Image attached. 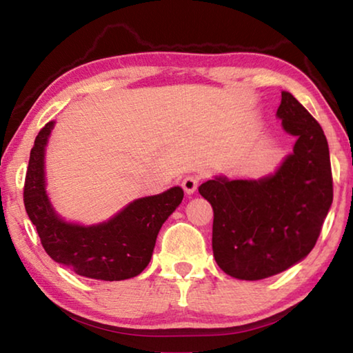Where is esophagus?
<instances>
[{
	"label": "esophagus",
	"instance_id": "obj_1",
	"mask_svg": "<svg viewBox=\"0 0 353 353\" xmlns=\"http://www.w3.org/2000/svg\"><path fill=\"white\" fill-rule=\"evenodd\" d=\"M198 185H199V177L196 176H187L182 181V188L185 190V193L187 194H193L196 188H198Z\"/></svg>",
	"mask_w": 353,
	"mask_h": 353
}]
</instances>
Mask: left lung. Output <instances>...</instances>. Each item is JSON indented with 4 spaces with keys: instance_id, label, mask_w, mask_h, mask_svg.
<instances>
[{
    "instance_id": "obj_1",
    "label": "left lung",
    "mask_w": 353,
    "mask_h": 353,
    "mask_svg": "<svg viewBox=\"0 0 353 353\" xmlns=\"http://www.w3.org/2000/svg\"><path fill=\"white\" fill-rule=\"evenodd\" d=\"M277 117L297 137L294 152L261 181L216 177L199 187L213 207V255L225 274L260 280L307 256L333 201L327 139L319 123L288 92Z\"/></svg>"
}]
</instances>
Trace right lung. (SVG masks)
<instances>
[{"label": "right lung", "mask_w": 353, "mask_h": 353, "mask_svg": "<svg viewBox=\"0 0 353 353\" xmlns=\"http://www.w3.org/2000/svg\"><path fill=\"white\" fill-rule=\"evenodd\" d=\"M52 126L54 123L45 124L35 137L23 188L26 213L41 246L52 260L83 277L113 282L139 276L151 260L160 227L182 202L183 190L174 187L137 199L98 225L65 223L52 210L45 191V146Z\"/></svg>", "instance_id": "add662e5"}]
</instances>
